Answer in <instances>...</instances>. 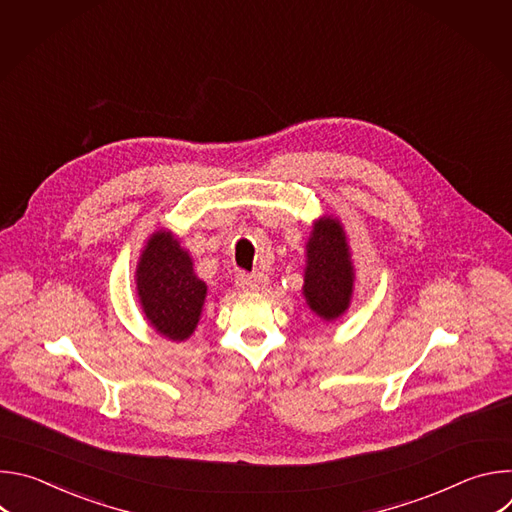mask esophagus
<instances>
[{"instance_id":"1","label":"esophagus","mask_w":512,"mask_h":512,"mask_svg":"<svg viewBox=\"0 0 512 512\" xmlns=\"http://www.w3.org/2000/svg\"><path fill=\"white\" fill-rule=\"evenodd\" d=\"M237 285L243 289V291H257L261 287H265L267 283V277L263 273H239L237 275Z\"/></svg>"}]
</instances>
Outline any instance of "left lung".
Here are the masks:
<instances>
[{
    "instance_id": "obj_1",
    "label": "left lung",
    "mask_w": 512,
    "mask_h": 512,
    "mask_svg": "<svg viewBox=\"0 0 512 512\" xmlns=\"http://www.w3.org/2000/svg\"><path fill=\"white\" fill-rule=\"evenodd\" d=\"M354 267L340 221L322 216L314 223L306 245L304 298L322 320L340 318L352 298Z\"/></svg>"
}]
</instances>
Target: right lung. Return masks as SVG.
I'll list each match as a JSON object with an SVG mask.
<instances>
[{"label":"right lung","mask_w":512,"mask_h":512,"mask_svg":"<svg viewBox=\"0 0 512 512\" xmlns=\"http://www.w3.org/2000/svg\"><path fill=\"white\" fill-rule=\"evenodd\" d=\"M135 283L141 310L156 332L176 342L190 338L202 314L206 283L170 231H158L145 243Z\"/></svg>","instance_id":"add662e5"}]
</instances>
